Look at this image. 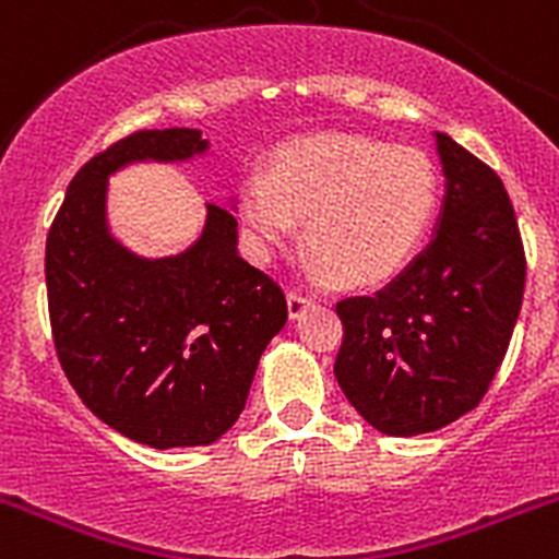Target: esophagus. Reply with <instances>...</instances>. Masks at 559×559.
Returning a JSON list of instances; mask_svg holds the SVG:
<instances>
[{"label": "esophagus", "mask_w": 559, "mask_h": 559, "mask_svg": "<svg viewBox=\"0 0 559 559\" xmlns=\"http://www.w3.org/2000/svg\"><path fill=\"white\" fill-rule=\"evenodd\" d=\"M313 302H316L313 296L302 294V290H290V294H288V313H290V319H296V316L302 313L305 308H310V305H313Z\"/></svg>", "instance_id": "esophagus-1"}]
</instances>
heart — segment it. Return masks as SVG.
I'll return each mask as SVG.
<instances>
[{
  "label": "heart",
  "instance_id": "obj_1",
  "mask_svg": "<svg viewBox=\"0 0 559 559\" xmlns=\"http://www.w3.org/2000/svg\"><path fill=\"white\" fill-rule=\"evenodd\" d=\"M439 206V173L417 147H389L353 133H310L274 151L269 170L249 167L237 212L257 257L299 235L316 271L374 285L397 274L426 240Z\"/></svg>",
  "mask_w": 559,
  "mask_h": 559
}]
</instances>
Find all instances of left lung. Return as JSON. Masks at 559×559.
I'll use <instances>...</instances> for the list:
<instances>
[{"label": "left lung", "instance_id": "8db88e82", "mask_svg": "<svg viewBox=\"0 0 559 559\" xmlns=\"http://www.w3.org/2000/svg\"><path fill=\"white\" fill-rule=\"evenodd\" d=\"M445 204L431 243L386 288L335 305V380L389 437L439 431L481 403L523 302L526 254L492 167L437 133Z\"/></svg>", "mask_w": 559, "mask_h": 559}]
</instances>
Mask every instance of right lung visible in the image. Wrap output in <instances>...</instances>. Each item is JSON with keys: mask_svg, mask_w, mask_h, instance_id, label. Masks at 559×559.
<instances>
[{"mask_svg": "<svg viewBox=\"0 0 559 559\" xmlns=\"http://www.w3.org/2000/svg\"><path fill=\"white\" fill-rule=\"evenodd\" d=\"M195 128L136 131L69 181L47 235V305L61 369L83 406L151 448L212 445L237 423L288 302L237 251L235 212L206 204L201 237L162 260L131 254L106 224L108 176L131 162H185Z\"/></svg>", "mask_w": 559, "mask_h": 559, "instance_id": "1", "label": "right lung"}]
</instances>
